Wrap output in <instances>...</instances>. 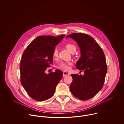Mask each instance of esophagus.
I'll list each match as a JSON object with an SVG mask.
<instances>
[{
	"label": "esophagus",
	"mask_w": 124,
	"mask_h": 124,
	"mask_svg": "<svg viewBox=\"0 0 124 124\" xmlns=\"http://www.w3.org/2000/svg\"><path fill=\"white\" fill-rule=\"evenodd\" d=\"M63 77H66V76H68V75H69L70 74H69V73H67V72H63Z\"/></svg>",
	"instance_id": "esophagus-1"
}]
</instances>
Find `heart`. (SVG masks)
Here are the masks:
<instances>
[{
	"instance_id": "1",
	"label": "heart",
	"mask_w": 124,
	"mask_h": 124,
	"mask_svg": "<svg viewBox=\"0 0 124 124\" xmlns=\"http://www.w3.org/2000/svg\"><path fill=\"white\" fill-rule=\"evenodd\" d=\"M66 47L70 52H73L74 51H76L77 49L76 46L70 43H68L65 45ZM52 58L55 60L58 57V51L57 48H55L52 52ZM73 65V62H60L58 65L57 66V68L61 69L64 71H69L70 69V66Z\"/></svg>"
}]
</instances>
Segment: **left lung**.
Masks as SVG:
<instances>
[{
    "label": "left lung",
    "instance_id": "obj_1",
    "mask_svg": "<svg viewBox=\"0 0 124 124\" xmlns=\"http://www.w3.org/2000/svg\"><path fill=\"white\" fill-rule=\"evenodd\" d=\"M77 41L81 51V57L76 64L77 69L83 76L71 75L73 81L70 89L78 99L86 101L94 97L103 87L108 67L104 52L90 35L75 33L68 35Z\"/></svg>",
    "mask_w": 124,
    "mask_h": 124
}]
</instances>
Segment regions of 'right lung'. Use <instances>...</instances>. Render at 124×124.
Returning <instances> with one entry per match:
<instances>
[{
	"label": "right lung",
	"mask_w": 124,
	"mask_h": 124,
	"mask_svg": "<svg viewBox=\"0 0 124 124\" xmlns=\"http://www.w3.org/2000/svg\"><path fill=\"white\" fill-rule=\"evenodd\" d=\"M65 35L57 37L40 36L25 48L21 60V81L28 95L37 101H44L54 95L63 77L60 70L49 74L46 68L52 64V51Z\"/></svg>",
	"instance_id": "1"
}]
</instances>
